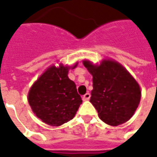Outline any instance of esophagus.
<instances>
[{"label":"esophagus","mask_w":157,"mask_h":157,"mask_svg":"<svg viewBox=\"0 0 157 157\" xmlns=\"http://www.w3.org/2000/svg\"><path fill=\"white\" fill-rule=\"evenodd\" d=\"M91 98V94L90 93H86L85 95L82 97V99L84 100V101H88L89 99Z\"/></svg>","instance_id":"1"}]
</instances>
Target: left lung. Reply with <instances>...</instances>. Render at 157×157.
Instances as JSON below:
<instances>
[{
    "instance_id": "1",
    "label": "left lung",
    "mask_w": 157,
    "mask_h": 157,
    "mask_svg": "<svg viewBox=\"0 0 157 157\" xmlns=\"http://www.w3.org/2000/svg\"><path fill=\"white\" fill-rule=\"evenodd\" d=\"M83 65L92 75L90 102L99 118L112 126L128 121L138 108L141 97L136 81L116 61L108 59L100 65H93L84 60Z\"/></svg>"
}]
</instances>
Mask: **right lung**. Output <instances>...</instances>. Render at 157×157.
<instances>
[{
	"mask_svg": "<svg viewBox=\"0 0 157 157\" xmlns=\"http://www.w3.org/2000/svg\"><path fill=\"white\" fill-rule=\"evenodd\" d=\"M68 70L62 65L58 68L55 65L49 67L29 92L33 112L47 124L59 126L70 121L82 104L75 82L67 75Z\"/></svg>",
	"mask_w": 157,
	"mask_h": 157,
	"instance_id": "add662e5",
	"label": "right lung"
}]
</instances>
